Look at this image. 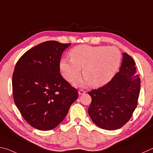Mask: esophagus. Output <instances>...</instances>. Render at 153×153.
<instances>
[{
    "label": "esophagus",
    "instance_id": "esophagus-1",
    "mask_svg": "<svg viewBox=\"0 0 153 153\" xmlns=\"http://www.w3.org/2000/svg\"><path fill=\"white\" fill-rule=\"evenodd\" d=\"M78 93H79V95H83L84 93H85V91L84 90H82V89H79Z\"/></svg>",
    "mask_w": 153,
    "mask_h": 153
}]
</instances>
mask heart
Wrapping results in <instances>:
<instances>
[{
    "label": "heart",
    "instance_id": "heart-1",
    "mask_svg": "<svg viewBox=\"0 0 153 153\" xmlns=\"http://www.w3.org/2000/svg\"><path fill=\"white\" fill-rule=\"evenodd\" d=\"M71 59L62 58L60 68L68 81L81 76V68L85 78L74 82L77 86L92 84L94 87L105 85L113 79L120 66L122 53L116 47L80 45L70 52Z\"/></svg>",
    "mask_w": 153,
    "mask_h": 153
}]
</instances>
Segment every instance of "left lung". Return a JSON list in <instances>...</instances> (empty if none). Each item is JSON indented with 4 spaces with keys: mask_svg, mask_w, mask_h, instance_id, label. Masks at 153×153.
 <instances>
[{
    "mask_svg": "<svg viewBox=\"0 0 153 153\" xmlns=\"http://www.w3.org/2000/svg\"><path fill=\"white\" fill-rule=\"evenodd\" d=\"M120 71L103 87L88 92L92 101L88 109L91 119L102 129L115 130L129 121L137 106L140 79L135 62L122 53Z\"/></svg>",
    "mask_w": 153,
    "mask_h": 153,
    "instance_id": "left-lung-1",
    "label": "left lung"
}]
</instances>
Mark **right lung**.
Returning <instances> with one entry per match:
<instances>
[{"instance_id": "add662e5", "label": "right lung", "mask_w": 153, "mask_h": 153, "mask_svg": "<svg viewBox=\"0 0 153 153\" xmlns=\"http://www.w3.org/2000/svg\"><path fill=\"white\" fill-rule=\"evenodd\" d=\"M71 44L41 43L16 64L12 85L14 101L25 121L40 130L55 128L63 121L78 92L60 73V61Z\"/></svg>"}]
</instances>
